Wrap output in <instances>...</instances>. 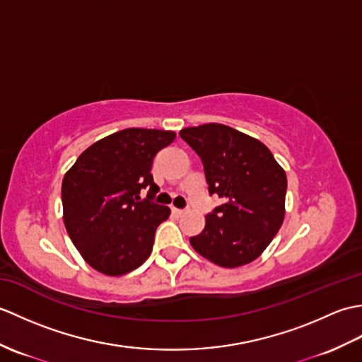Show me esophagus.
I'll list each match as a JSON object with an SVG mask.
<instances>
[{
    "mask_svg": "<svg viewBox=\"0 0 362 362\" xmlns=\"http://www.w3.org/2000/svg\"><path fill=\"white\" fill-rule=\"evenodd\" d=\"M173 213H175V214H179V216H182V214H185V213H187V210H183V209H175V206H173Z\"/></svg>",
    "mask_w": 362,
    "mask_h": 362,
    "instance_id": "esophagus-1",
    "label": "esophagus"
}]
</instances>
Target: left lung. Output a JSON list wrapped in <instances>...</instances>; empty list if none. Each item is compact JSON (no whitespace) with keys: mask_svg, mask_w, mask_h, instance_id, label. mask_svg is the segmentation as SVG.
I'll list each match as a JSON object with an SVG mask.
<instances>
[{"mask_svg":"<svg viewBox=\"0 0 362 362\" xmlns=\"http://www.w3.org/2000/svg\"><path fill=\"white\" fill-rule=\"evenodd\" d=\"M202 160L210 196L224 204L205 216V228L189 243L222 267L257 259L279 232L284 218L286 174L266 146L224 124L180 130Z\"/></svg>","mask_w":362,"mask_h":362,"instance_id":"left-lung-1","label":"left lung"}]
</instances>
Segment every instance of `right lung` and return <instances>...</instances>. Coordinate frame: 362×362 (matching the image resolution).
<instances>
[{"instance_id":"1","label":"right lung","mask_w":362,"mask_h":362,"mask_svg":"<svg viewBox=\"0 0 362 362\" xmlns=\"http://www.w3.org/2000/svg\"><path fill=\"white\" fill-rule=\"evenodd\" d=\"M174 138L171 130H119L91 144L65 174L66 232L96 271L122 275L151 255L156 230L171 213L152 201L158 191L152 161ZM146 187L148 196L140 199L139 191Z\"/></svg>"}]
</instances>
